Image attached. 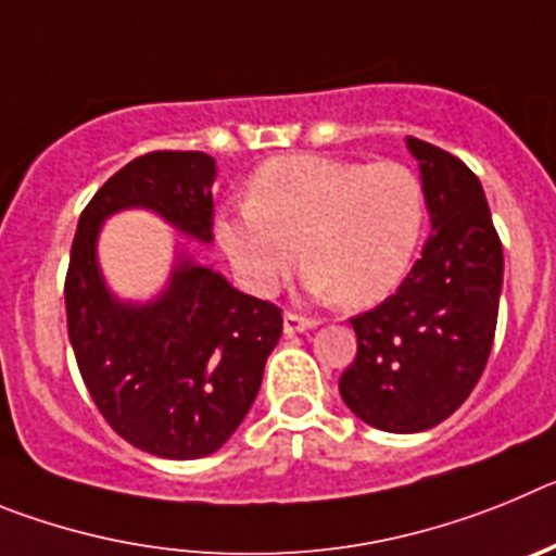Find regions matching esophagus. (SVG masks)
Listing matches in <instances>:
<instances>
[{
	"mask_svg": "<svg viewBox=\"0 0 556 556\" xmlns=\"http://www.w3.org/2000/svg\"><path fill=\"white\" fill-rule=\"evenodd\" d=\"M320 326V320L317 317H303V314H294V312H287L283 314V333H303L308 331V328H317Z\"/></svg>",
	"mask_w": 556,
	"mask_h": 556,
	"instance_id": "1",
	"label": "esophagus"
}]
</instances>
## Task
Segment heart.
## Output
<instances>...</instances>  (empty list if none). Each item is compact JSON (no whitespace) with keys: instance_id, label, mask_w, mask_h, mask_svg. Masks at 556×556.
<instances>
[{"instance_id":"b5f03b06","label":"heart","mask_w":556,"mask_h":556,"mask_svg":"<svg viewBox=\"0 0 556 556\" xmlns=\"http://www.w3.org/2000/svg\"><path fill=\"white\" fill-rule=\"evenodd\" d=\"M424 228L426 186L412 166L283 155L217 219V239L250 292H278L303 250L308 292L370 306L404 281Z\"/></svg>"}]
</instances>
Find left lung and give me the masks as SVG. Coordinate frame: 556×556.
<instances>
[{"mask_svg":"<svg viewBox=\"0 0 556 556\" xmlns=\"http://www.w3.org/2000/svg\"><path fill=\"white\" fill-rule=\"evenodd\" d=\"M420 161L431 236L404 283L353 317L356 358L339 395L367 426L415 434L443 424L493 351L504 250L479 178L456 155L406 139Z\"/></svg>","mask_w":556,"mask_h":556,"instance_id":"left-lung-1","label":"left lung"}]
</instances>
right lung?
Returning a JSON list of instances; mask_svg holds the SVG:
<instances>
[{
	"label": "right lung",
	"instance_id": "obj_1",
	"mask_svg": "<svg viewBox=\"0 0 556 556\" xmlns=\"http://www.w3.org/2000/svg\"><path fill=\"white\" fill-rule=\"evenodd\" d=\"M217 164L205 152L155 150L102 184L77 223L66 273V326L77 367L108 426L164 459H200L228 443L253 406L283 328L281 308L178 258L155 301L122 303L97 264L100 225L150 208L211 242Z\"/></svg>",
	"mask_w": 556,
	"mask_h": 556
}]
</instances>
